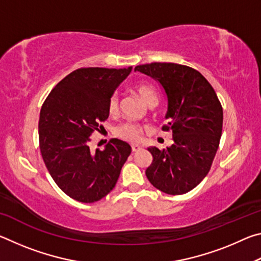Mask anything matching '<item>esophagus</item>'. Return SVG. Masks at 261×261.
Returning <instances> with one entry per match:
<instances>
[{
  "label": "esophagus",
  "instance_id": "esophagus-1",
  "mask_svg": "<svg viewBox=\"0 0 261 261\" xmlns=\"http://www.w3.org/2000/svg\"><path fill=\"white\" fill-rule=\"evenodd\" d=\"M131 148H132V152H138L139 149H141V146H139V145H132L131 146Z\"/></svg>",
  "mask_w": 261,
  "mask_h": 261
}]
</instances>
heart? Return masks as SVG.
Masks as SVG:
<instances>
[{
  "label": "heart",
  "instance_id": "obj_1",
  "mask_svg": "<svg viewBox=\"0 0 261 261\" xmlns=\"http://www.w3.org/2000/svg\"><path fill=\"white\" fill-rule=\"evenodd\" d=\"M136 92L137 94L140 96V99L143 100L148 107L158 105V94L155 90H154V87L149 85V84H138V85L136 86ZM108 113L109 115H112V116L118 113V96L116 93H114L110 96L108 102ZM115 135L123 140L129 141V143L132 144H137L141 140L143 127L136 124V123L125 122L116 127Z\"/></svg>",
  "mask_w": 261,
  "mask_h": 261
}]
</instances>
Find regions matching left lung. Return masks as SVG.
I'll list each match as a JSON object with an SVG mask.
<instances>
[{
	"label": "left lung",
	"mask_w": 261,
	"mask_h": 261,
	"mask_svg": "<svg viewBox=\"0 0 261 261\" xmlns=\"http://www.w3.org/2000/svg\"><path fill=\"white\" fill-rule=\"evenodd\" d=\"M135 71L160 84L168 101L162 130L173 132V145L148 147L153 161L146 176L154 188L168 194L191 191L206 177L222 135L223 110L214 88L202 74L187 65H137Z\"/></svg>",
	"instance_id": "left-lung-1"
}]
</instances>
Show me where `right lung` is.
<instances>
[{"instance_id": "obj_1", "label": "right lung", "mask_w": 261, "mask_h": 261, "mask_svg": "<svg viewBox=\"0 0 261 261\" xmlns=\"http://www.w3.org/2000/svg\"><path fill=\"white\" fill-rule=\"evenodd\" d=\"M127 69L82 68L53 88L39 118L43 162L62 191L81 202H94L112 191L131 146L110 139L103 151L92 153L88 143L109 116L108 102L129 76Z\"/></svg>"}]
</instances>
